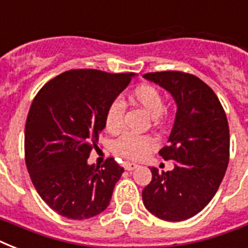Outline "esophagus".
<instances>
[{
    "instance_id": "34e87169",
    "label": "esophagus",
    "mask_w": 248,
    "mask_h": 248,
    "mask_svg": "<svg viewBox=\"0 0 248 248\" xmlns=\"http://www.w3.org/2000/svg\"><path fill=\"white\" fill-rule=\"evenodd\" d=\"M136 167H138V165H135V163H124V170H127V171H132Z\"/></svg>"
}]
</instances>
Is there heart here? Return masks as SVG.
Listing matches in <instances>:
<instances>
[{"label": "heart", "mask_w": 248, "mask_h": 248, "mask_svg": "<svg viewBox=\"0 0 248 248\" xmlns=\"http://www.w3.org/2000/svg\"><path fill=\"white\" fill-rule=\"evenodd\" d=\"M130 99L135 104L140 105L148 114H151L155 124H158L162 117L165 99L157 87L147 85V83L136 86L135 89L132 90ZM124 110H126V107L121 99H114L109 103L104 116L107 131L117 134L122 130ZM153 145H155V140L152 139L151 136L127 132L121 136L120 139L116 140V143L113 145V151L117 155L127 161H140L149 153Z\"/></svg>", "instance_id": "obj_1"}]
</instances>
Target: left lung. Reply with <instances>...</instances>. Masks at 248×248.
Masks as SVG:
<instances>
[{
	"instance_id": "8db88e82",
	"label": "left lung",
	"mask_w": 248,
	"mask_h": 248,
	"mask_svg": "<svg viewBox=\"0 0 248 248\" xmlns=\"http://www.w3.org/2000/svg\"><path fill=\"white\" fill-rule=\"evenodd\" d=\"M144 78L167 90L177 110L169 145L159 151L172 171L152 167L143 189L147 210L166 221H183L202 211L217 192L229 162V126L216 93L198 77L177 71Z\"/></svg>"
}]
</instances>
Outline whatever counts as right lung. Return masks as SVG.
I'll return each mask as SVG.
<instances>
[{
  "label": "right lung",
  "mask_w": 248,
  "mask_h": 248,
  "mask_svg": "<svg viewBox=\"0 0 248 248\" xmlns=\"http://www.w3.org/2000/svg\"><path fill=\"white\" fill-rule=\"evenodd\" d=\"M135 73L72 69L50 79L33 99L25 122V165L40 197L59 215L83 220L109 206L124 172L114 158L89 165L105 127L107 107Z\"/></svg>",
  "instance_id": "right-lung-1"
}]
</instances>
